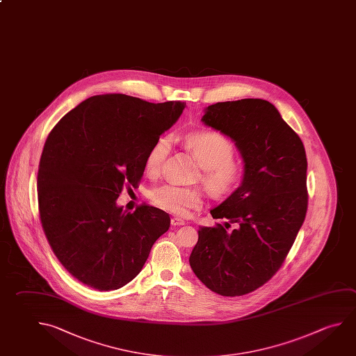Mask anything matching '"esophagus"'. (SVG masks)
<instances>
[{
  "label": "esophagus",
  "mask_w": 356,
  "mask_h": 356,
  "mask_svg": "<svg viewBox=\"0 0 356 356\" xmlns=\"http://www.w3.org/2000/svg\"><path fill=\"white\" fill-rule=\"evenodd\" d=\"M171 225L172 226H181V225H185V221L180 218H171Z\"/></svg>",
  "instance_id": "1"
}]
</instances>
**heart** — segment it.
I'll list each match as a JSON object with an SVG mask.
<instances>
[{
	"label": "heart",
	"instance_id": "b5f03b06",
	"mask_svg": "<svg viewBox=\"0 0 356 356\" xmlns=\"http://www.w3.org/2000/svg\"><path fill=\"white\" fill-rule=\"evenodd\" d=\"M186 146L193 151L200 166L204 169V182L212 193H224L229 191L236 182L240 170L234 159V146L224 135L216 131L191 134L187 136ZM172 138L163 136L152 145L146 157V171L157 174L169 155ZM151 201L163 210L185 216L193 209L202 205V193L195 187L180 186L166 184L152 190Z\"/></svg>",
	"mask_w": 356,
	"mask_h": 356
}]
</instances>
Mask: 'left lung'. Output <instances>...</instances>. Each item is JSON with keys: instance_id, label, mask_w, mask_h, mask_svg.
I'll use <instances>...</instances> for the list:
<instances>
[{"instance_id": "obj_1", "label": "left lung", "mask_w": 356, "mask_h": 356, "mask_svg": "<svg viewBox=\"0 0 356 356\" xmlns=\"http://www.w3.org/2000/svg\"><path fill=\"white\" fill-rule=\"evenodd\" d=\"M201 121L235 143L243 174L240 186L210 211L227 220L225 227L200 226L188 261L213 293L241 296L274 276L305 220V147L261 99L218 102L206 107Z\"/></svg>"}]
</instances>
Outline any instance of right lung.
Returning a JSON list of instances; mask_svg holds the SVG:
<instances>
[{
	"mask_svg": "<svg viewBox=\"0 0 356 356\" xmlns=\"http://www.w3.org/2000/svg\"><path fill=\"white\" fill-rule=\"evenodd\" d=\"M185 105L97 95L50 132L38 168L40 218L57 259L82 284L100 291L124 286L169 230L163 210L143 205L131 213L116 200L125 184L138 185L152 145Z\"/></svg>",
	"mask_w": 356,
	"mask_h": 356,
	"instance_id": "obj_1",
	"label": "right lung"
}]
</instances>
